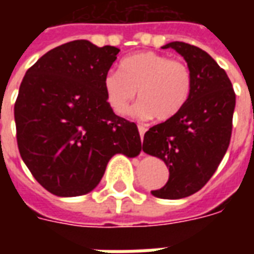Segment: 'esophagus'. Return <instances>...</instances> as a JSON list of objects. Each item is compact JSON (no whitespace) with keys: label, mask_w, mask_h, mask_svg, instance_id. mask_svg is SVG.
I'll use <instances>...</instances> for the list:
<instances>
[{"label":"esophagus","mask_w":254,"mask_h":254,"mask_svg":"<svg viewBox=\"0 0 254 254\" xmlns=\"http://www.w3.org/2000/svg\"><path fill=\"white\" fill-rule=\"evenodd\" d=\"M145 130H147L145 127H141V125H138V133H140V138H141V140L144 138V133H145Z\"/></svg>","instance_id":"esophagus-1"}]
</instances>
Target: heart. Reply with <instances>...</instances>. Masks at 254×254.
<instances>
[{"mask_svg": "<svg viewBox=\"0 0 254 254\" xmlns=\"http://www.w3.org/2000/svg\"><path fill=\"white\" fill-rule=\"evenodd\" d=\"M106 99L117 114H125L136 95L140 102L130 114L138 120L155 117L159 121L177 116L189 99L191 73L187 64L154 52L125 57L120 72H109L103 80Z\"/></svg>", "mask_w": 254, "mask_h": 254, "instance_id": "b5f03b06", "label": "heart"}]
</instances>
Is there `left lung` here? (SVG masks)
<instances>
[{
    "label": "left lung",
    "instance_id": "obj_1",
    "mask_svg": "<svg viewBox=\"0 0 254 254\" xmlns=\"http://www.w3.org/2000/svg\"><path fill=\"white\" fill-rule=\"evenodd\" d=\"M191 73L189 99L170 120L144 134L143 151L159 158L170 171L165 187L151 193L178 200L196 193L213 176L229 148L235 94L229 76L208 53L184 42H170Z\"/></svg>",
    "mask_w": 254,
    "mask_h": 254
}]
</instances>
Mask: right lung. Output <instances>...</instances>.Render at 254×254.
<instances>
[{"instance_id": "add662e5", "label": "right lung", "mask_w": 254, "mask_h": 254, "mask_svg": "<svg viewBox=\"0 0 254 254\" xmlns=\"http://www.w3.org/2000/svg\"><path fill=\"white\" fill-rule=\"evenodd\" d=\"M120 49L73 41L27 70L14 105L21 159L46 190L60 197L98 187L116 154L141 152L137 127L114 114L103 80Z\"/></svg>"}]
</instances>
